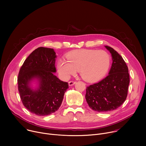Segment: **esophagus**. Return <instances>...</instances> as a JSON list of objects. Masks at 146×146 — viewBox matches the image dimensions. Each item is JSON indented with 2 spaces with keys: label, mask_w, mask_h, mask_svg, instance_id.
I'll return each mask as SVG.
<instances>
[{
  "label": "esophagus",
  "mask_w": 146,
  "mask_h": 146,
  "mask_svg": "<svg viewBox=\"0 0 146 146\" xmlns=\"http://www.w3.org/2000/svg\"><path fill=\"white\" fill-rule=\"evenodd\" d=\"M76 81H70L69 82V86H73V85H74L76 84Z\"/></svg>",
  "instance_id": "esophagus-1"
}]
</instances>
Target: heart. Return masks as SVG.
<instances>
[{"label":"heart","mask_w":146,"mask_h":146,"mask_svg":"<svg viewBox=\"0 0 146 146\" xmlns=\"http://www.w3.org/2000/svg\"><path fill=\"white\" fill-rule=\"evenodd\" d=\"M66 58L67 60L60 59L57 63L58 71L65 80L79 70L81 77L86 81H98L106 74L110 64L109 54L103 50H75L69 52Z\"/></svg>","instance_id":"obj_1"}]
</instances>
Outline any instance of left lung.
<instances>
[{
  "instance_id": "8db88e82",
  "label": "left lung",
  "mask_w": 146,
  "mask_h": 146,
  "mask_svg": "<svg viewBox=\"0 0 146 146\" xmlns=\"http://www.w3.org/2000/svg\"><path fill=\"white\" fill-rule=\"evenodd\" d=\"M112 57L109 74L87 87L86 99L89 107L98 112L117 109L125 100L129 84L128 68L122 57L113 48L105 46Z\"/></svg>"
}]
</instances>
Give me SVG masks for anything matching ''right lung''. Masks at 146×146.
Here are the masks:
<instances>
[{
  "label": "right lung",
  "instance_id": "obj_1",
  "mask_svg": "<svg viewBox=\"0 0 146 146\" xmlns=\"http://www.w3.org/2000/svg\"><path fill=\"white\" fill-rule=\"evenodd\" d=\"M56 55L54 49L38 47L24 61L18 77V91L24 106L40 116L50 115L60 106L68 83L54 73ZM37 86L33 88L32 83Z\"/></svg>",
  "mask_w": 146,
  "mask_h": 146
}]
</instances>
